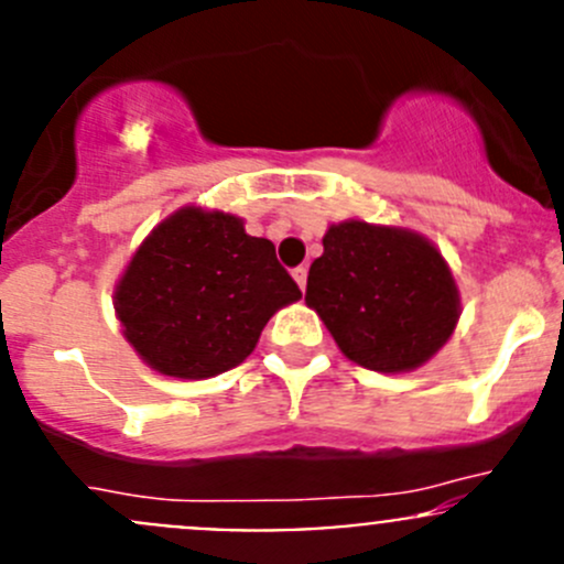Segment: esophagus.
Returning a JSON list of instances; mask_svg holds the SVG:
<instances>
[{
  "instance_id": "1",
  "label": "esophagus",
  "mask_w": 564,
  "mask_h": 564,
  "mask_svg": "<svg viewBox=\"0 0 564 564\" xmlns=\"http://www.w3.org/2000/svg\"><path fill=\"white\" fill-rule=\"evenodd\" d=\"M292 275H294V281H297V286L305 289V283H308V270H305V267H297Z\"/></svg>"
}]
</instances>
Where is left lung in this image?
Listing matches in <instances>:
<instances>
[{
  "label": "left lung",
  "instance_id": "1",
  "mask_svg": "<svg viewBox=\"0 0 564 564\" xmlns=\"http://www.w3.org/2000/svg\"><path fill=\"white\" fill-rule=\"evenodd\" d=\"M322 246L308 270L305 305L351 362L406 373L451 340L460 294L429 237L351 218L329 226Z\"/></svg>",
  "mask_w": 564,
  "mask_h": 564
}]
</instances>
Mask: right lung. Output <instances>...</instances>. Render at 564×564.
<instances>
[{"instance_id":"obj_1","label":"right lung","mask_w":564,"mask_h":564,"mask_svg":"<svg viewBox=\"0 0 564 564\" xmlns=\"http://www.w3.org/2000/svg\"><path fill=\"white\" fill-rule=\"evenodd\" d=\"M300 297L270 240L250 237L237 215L187 204L130 256L113 311L152 371L209 379L240 366L272 314Z\"/></svg>"}]
</instances>
